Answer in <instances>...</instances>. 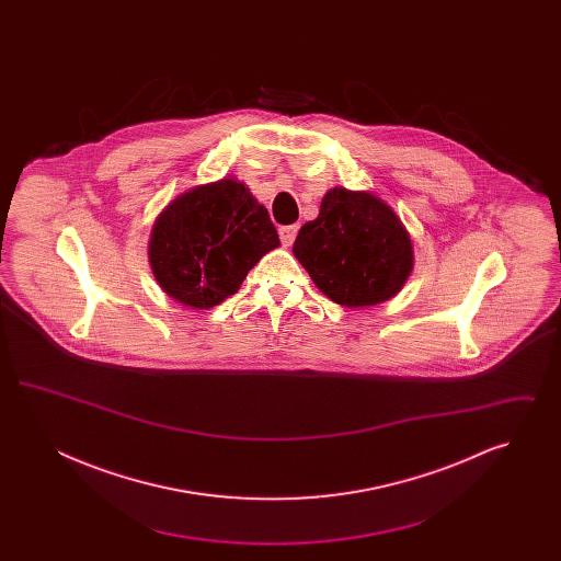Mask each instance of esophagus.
Segmentation results:
<instances>
[{
    "mask_svg": "<svg viewBox=\"0 0 561 561\" xmlns=\"http://www.w3.org/2000/svg\"><path fill=\"white\" fill-rule=\"evenodd\" d=\"M296 233H298V225H286V227H279V240H282L284 245H293Z\"/></svg>",
    "mask_w": 561,
    "mask_h": 561,
    "instance_id": "1",
    "label": "esophagus"
}]
</instances>
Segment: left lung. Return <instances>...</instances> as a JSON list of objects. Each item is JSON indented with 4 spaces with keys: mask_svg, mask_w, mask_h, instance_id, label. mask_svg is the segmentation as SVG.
Wrapping results in <instances>:
<instances>
[{
    "mask_svg": "<svg viewBox=\"0 0 561 561\" xmlns=\"http://www.w3.org/2000/svg\"><path fill=\"white\" fill-rule=\"evenodd\" d=\"M294 256L313 284L343 307H373L400 293L414 248L400 216L368 191L330 188L320 214L300 227Z\"/></svg>",
    "mask_w": 561,
    "mask_h": 561,
    "instance_id": "obj_1",
    "label": "left lung"
}]
</instances>
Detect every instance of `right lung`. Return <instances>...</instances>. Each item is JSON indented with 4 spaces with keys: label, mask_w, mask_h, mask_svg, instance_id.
I'll list each match as a JSON object with an SVG mask.
<instances>
[{
    "label": "right lung",
    "mask_w": 561,
    "mask_h": 561,
    "mask_svg": "<svg viewBox=\"0 0 561 561\" xmlns=\"http://www.w3.org/2000/svg\"><path fill=\"white\" fill-rule=\"evenodd\" d=\"M277 245L267 208L229 176L174 197L156 218L147 252L163 293L188 309H213Z\"/></svg>",
    "instance_id": "obj_1"
}]
</instances>
